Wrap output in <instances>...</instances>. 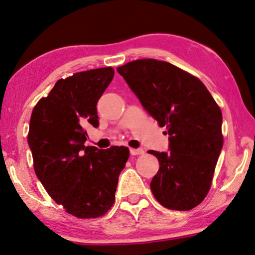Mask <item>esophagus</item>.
Returning a JSON list of instances; mask_svg holds the SVG:
<instances>
[{
	"instance_id": "esophagus-1",
	"label": "esophagus",
	"mask_w": 255,
	"mask_h": 255,
	"mask_svg": "<svg viewBox=\"0 0 255 255\" xmlns=\"http://www.w3.org/2000/svg\"><path fill=\"white\" fill-rule=\"evenodd\" d=\"M144 149L143 148H130V154L131 155H141L144 154Z\"/></svg>"
}]
</instances>
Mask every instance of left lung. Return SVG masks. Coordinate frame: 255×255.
I'll return each mask as SVG.
<instances>
[{"mask_svg": "<svg viewBox=\"0 0 255 255\" xmlns=\"http://www.w3.org/2000/svg\"><path fill=\"white\" fill-rule=\"evenodd\" d=\"M145 110L166 126L170 152L148 150L159 162L150 190L167 209L190 210L205 199L223 148V116L204 83L167 62L137 59L117 68Z\"/></svg>", "mask_w": 255, "mask_h": 255, "instance_id": "1", "label": "left lung"}]
</instances>
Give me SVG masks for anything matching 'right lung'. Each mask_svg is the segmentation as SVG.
<instances>
[{
  "mask_svg": "<svg viewBox=\"0 0 255 255\" xmlns=\"http://www.w3.org/2000/svg\"><path fill=\"white\" fill-rule=\"evenodd\" d=\"M112 67L75 73L56 82L33 108L28 144L37 178L55 202L77 218H97L115 202L129 149L85 146L84 126H99L97 103L114 79Z\"/></svg>",
  "mask_w": 255,
  "mask_h": 255,
  "instance_id": "right-lung-1",
  "label": "right lung"
}]
</instances>
